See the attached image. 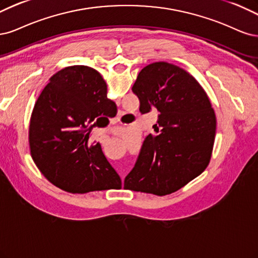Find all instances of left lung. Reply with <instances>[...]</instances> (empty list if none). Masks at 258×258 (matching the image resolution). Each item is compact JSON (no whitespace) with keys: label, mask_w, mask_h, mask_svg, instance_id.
I'll return each instance as SVG.
<instances>
[{"label":"left lung","mask_w":258,"mask_h":258,"mask_svg":"<svg viewBox=\"0 0 258 258\" xmlns=\"http://www.w3.org/2000/svg\"><path fill=\"white\" fill-rule=\"evenodd\" d=\"M141 113L159 111L124 187L164 196L199 176L210 162L217 120L207 93L183 69L155 62L140 71L132 88Z\"/></svg>","instance_id":"8db88e82"}]
</instances>
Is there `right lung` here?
Instances as JSON below:
<instances>
[{
  "label": "right lung",
  "instance_id": "obj_1",
  "mask_svg": "<svg viewBox=\"0 0 258 258\" xmlns=\"http://www.w3.org/2000/svg\"><path fill=\"white\" fill-rule=\"evenodd\" d=\"M114 113L117 105L107 97V85L96 70L74 65L55 73L38 96L30 122L31 156L40 172L70 193L103 190L109 182L120 186L101 145L90 141L95 118Z\"/></svg>",
  "mask_w": 258,
  "mask_h": 258
}]
</instances>
